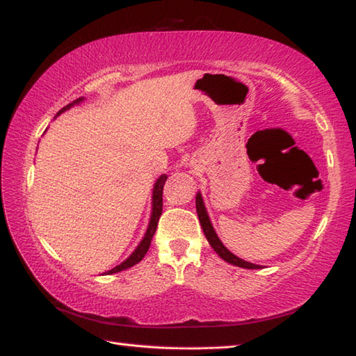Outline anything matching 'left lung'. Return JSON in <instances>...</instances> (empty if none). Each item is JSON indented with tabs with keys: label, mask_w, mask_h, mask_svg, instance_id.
I'll use <instances>...</instances> for the list:
<instances>
[{
	"label": "left lung",
	"mask_w": 356,
	"mask_h": 356,
	"mask_svg": "<svg viewBox=\"0 0 356 356\" xmlns=\"http://www.w3.org/2000/svg\"><path fill=\"white\" fill-rule=\"evenodd\" d=\"M196 211H197L199 221H200V225H202V230H204V234L207 236V240H209L213 250H215L224 261H227L230 264H235V266L245 268V269H258V268H260L258 264L244 261V260H241V258H238L236 255L232 254V252L221 243V240L218 238L216 232H215V229H213V225L210 222L209 213H207V210H205V205H204V200H202V196H200V193H197V195H196Z\"/></svg>",
	"instance_id": "8db88e82"
}]
</instances>
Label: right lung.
<instances>
[{
  "label": "right lung",
  "instance_id": "add662e5",
  "mask_svg": "<svg viewBox=\"0 0 356 356\" xmlns=\"http://www.w3.org/2000/svg\"><path fill=\"white\" fill-rule=\"evenodd\" d=\"M83 99H86V98H77L76 101L70 102L68 106H65L63 108H60L59 113H57V115H60L62 112L68 111V108H70V107H73L74 104H79V102H82ZM166 179H168V177L165 176V174H161V176L157 179L156 185H154V191H152V211H151V219H149V225H147V230H146V234H145V236H143V240L140 241V244L137 245V249H135V250L132 252L131 257L126 258V260L122 261L121 264H118V266H115L113 269L107 270L106 274H115V273H120V270H124V269L131 268V266H134V264H137V263H140L141 260H143V257L146 255V252H147V249H149V245H151L152 236H154V234H156V229H157L159 219H160V215H161V207H163V185H165V182H166Z\"/></svg>",
  "mask_w": 356,
  "mask_h": 356
}]
</instances>
